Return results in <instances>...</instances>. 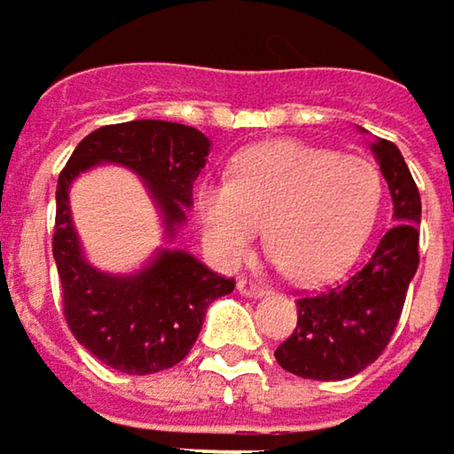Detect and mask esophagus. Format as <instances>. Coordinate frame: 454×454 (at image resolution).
Masks as SVG:
<instances>
[{
    "label": "esophagus",
    "instance_id": "1",
    "mask_svg": "<svg viewBox=\"0 0 454 454\" xmlns=\"http://www.w3.org/2000/svg\"><path fill=\"white\" fill-rule=\"evenodd\" d=\"M236 289H239V294H244V297H262V294H268V286H265V284H257V281H252V278H239Z\"/></svg>",
    "mask_w": 454,
    "mask_h": 454
}]
</instances>
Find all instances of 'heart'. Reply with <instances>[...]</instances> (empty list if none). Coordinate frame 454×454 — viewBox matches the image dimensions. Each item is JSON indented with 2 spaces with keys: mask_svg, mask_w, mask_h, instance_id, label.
<instances>
[{
  "mask_svg": "<svg viewBox=\"0 0 454 454\" xmlns=\"http://www.w3.org/2000/svg\"><path fill=\"white\" fill-rule=\"evenodd\" d=\"M379 207L373 162L297 141L244 149L226 186L197 192L202 236L221 262H239L262 226L270 257L300 284L341 273L371 236Z\"/></svg>",
  "mask_w": 454,
  "mask_h": 454,
  "instance_id": "1",
  "label": "heart"
}]
</instances>
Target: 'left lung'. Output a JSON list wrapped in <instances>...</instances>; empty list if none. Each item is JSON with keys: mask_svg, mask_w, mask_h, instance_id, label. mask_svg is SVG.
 <instances>
[{"mask_svg": "<svg viewBox=\"0 0 454 454\" xmlns=\"http://www.w3.org/2000/svg\"><path fill=\"white\" fill-rule=\"evenodd\" d=\"M371 149L389 184L395 226L344 281L297 300V328L278 344L276 360L302 379L341 381L368 368L387 349L418 270V186L392 141L376 138Z\"/></svg>", "mask_w": 454, "mask_h": 454, "instance_id": "obj_1", "label": "left lung"}]
</instances>
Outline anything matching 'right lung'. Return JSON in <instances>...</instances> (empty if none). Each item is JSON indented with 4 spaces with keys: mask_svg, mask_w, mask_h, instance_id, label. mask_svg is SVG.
Wrapping results in <instances>:
<instances>
[{
    "mask_svg": "<svg viewBox=\"0 0 454 454\" xmlns=\"http://www.w3.org/2000/svg\"><path fill=\"white\" fill-rule=\"evenodd\" d=\"M207 154L210 138L192 126L131 121L91 131L57 178L51 254L59 273L62 316L97 360L121 373L146 376L181 363L202 331L210 302L231 294L236 281L213 273L184 249H160L131 276L89 265L70 221L67 189L94 165H126L146 184L168 239H176L186 207L194 205L192 189Z\"/></svg>",
    "mask_w": 454,
    "mask_h": 454,
    "instance_id": "right-lung-1",
    "label": "right lung"
}]
</instances>
